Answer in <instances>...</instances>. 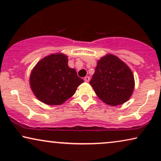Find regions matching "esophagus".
<instances>
[{
  "mask_svg": "<svg viewBox=\"0 0 161 161\" xmlns=\"http://www.w3.org/2000/svg\"><path fill=\"white\" fill-rule=\"evenodd\" d=\"M89 80H90V77L89 76H86L84 78L85 82H89Z\"/></svg>",
  "mask_w": 161,
  "mask_h": 161,
  "instance_id": "obj_1",
  "label": "esophagus"
}]
</instances>
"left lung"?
Segmentation results:
<instances>
[{"instance_id": "1", "label": "left lung", "mask_w": 161, "mask_h": 161, "mask_svg": "<svg viewBox=\"0 0 161 161\" xmlns=\"http://www.w3.org/2000/svg\"><path fill=\"white\" fill-rule=\"evenodd\" d=\"M89 83L98 97L112 106L127 102L135 86L131 69L112 54H108L97 61Z\"/></svg>"}]
</instances>
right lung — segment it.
<instances>
[{
  "label": "right lung",
  "mask_w": 161,
  "mask_h": 161,
  "mask_svg": "<svg viewBox=\"0 0 161 161\" xmlns=\"http://www.w3.org/2000/svg\"><path fill=\"white\" fill-rule=\"evenodd\" d=\"M83 82L75 69L68 66L67 56L63 53L51 54L41 59L30 75L34 95L50 105H59L67 101Z\"/></svg>",
  "instance_id": "right-lung-1"
}]
</instances>
